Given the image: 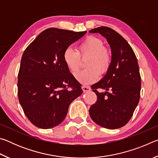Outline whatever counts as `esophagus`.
Wrapping results in <instances>:
<instances>
[{
  "instance_id": "esophagus-1",
  "label": "esophagus",
  "mask_w": 158,
  "mask_h": 158,
  "mask_svg": "<svg viewBox=\"0 0 158 158\" xmlns=\"http://www.w3.org/2000/svg\"><path fill=\"white\" fill-rule=\"evenodd\" d=\"M82 90L84 92H89L90 90V88L89 86H82Z\"/></svg>"
}]
</instances>
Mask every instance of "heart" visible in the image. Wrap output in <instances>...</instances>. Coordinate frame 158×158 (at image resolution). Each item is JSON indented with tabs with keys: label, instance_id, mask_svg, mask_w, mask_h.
I'll return each mask as SVG.
<instances>
[{
	"label": "heart",
	"instance_id": "b5f03b06",
	"mask_svg": "<svg viewBox=\"0 0 158 158\" xmlns=\"http://www.w3.org/2000/svg\"><path fill=\"white\" fill-rule=\"evenodd\" d=\"M89 56L85 63L88 68L75 74V77L82 84L88 85L98 81L100 74H105L111 64V55L105 47L104 42L95 36L85 38L78 47V52L68 47L64 50L63 60L68 69L75 73L81 64V58Z\"/></svg>",
	"mask_w": 158,
	"mask_h": 158
}]
</instances>
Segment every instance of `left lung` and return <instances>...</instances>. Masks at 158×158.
<instances>
[{"mask_svg":"<svg viewBox=\"0 0 158 158\" xmlns=\"http://www.w3.org/2000/svg\"><path fill=\"white\" fill-rule=\"evenodd\" d=\"M89 32L105 37L112 54L105 76L91 85L97 101L90 107V116L101 127L118 129L129 122L139 101L141 76L137 57L128 42L112 28L100 26Z\"/></svg>","mask_w":158,"mask_h":158,"instance_id":"1","label":"left lung"}]
</instances>
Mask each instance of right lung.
<instances>
[{
    "mask_svg": "<svg viewBox=\"0 0 158 158\" xmlns=\"http://www.w3.org/2000/svg\"><path fill=\"white\" fill-rule=\"evenodd\" d=\"M85 33L48 28L23 52L18 73V98L26 117L36 127L49 129L61 123L69 105L83 93L63 56L64 50Z\"/></svg>",
    "mask_w": 158,
    "mask_h": 158,
    "instance_id": "right-lung-1",
    "label": "right lung"
}]
</instances>
